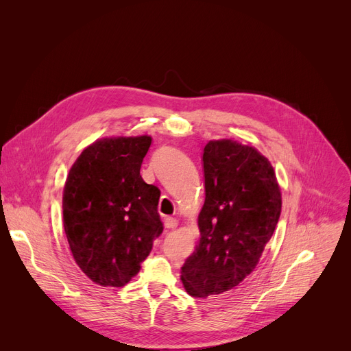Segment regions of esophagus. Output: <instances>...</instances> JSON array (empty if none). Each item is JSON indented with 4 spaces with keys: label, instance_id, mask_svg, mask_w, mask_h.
Here are the masks:
<instances>
[{
    "label": "esophagus",
    "instance_id": "obj_1",
    "mask_svg": "<svg viewBox=\"0 0 351 351\" xmlns=\"http://www.w3.org/2000/svg\"><path fill=\"white\" fill-rule=\"evenodd\" d=\"M164 226L168 230H173L178 227V219L173 217H167V218H164Z\"/></svg>",
    "mask_w": 351,
    "mask_h": 351
}]
</instances>
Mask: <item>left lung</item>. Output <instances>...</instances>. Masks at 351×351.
<instances>
[{
  "label": "left lung",
  "mask_w": 351,
  "mask_h": 351,
  "mask_svg": "<svg viewBox=\"0 0 351 351\" xmlns=\"http://www.w3.org/2000/svg\"><path fill=\"white\" fill-rule=\"evenodd\" d=\"M202 161L200 242L180 269L184 290L196 298L230 291L253 271L281 213L274 169L253 147L210 141Z\"/></svg>",
  "instance_id": "obj_1"
}]
</instances>
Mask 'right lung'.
Masks as SVG:
<instances>
[{"label": "right lung", "mask_w": 351, "mask_h": 351, "mask_svg": "<svg viewBox=\"0 0 351 351\" xmlns=\"http://www.w3.org/2000/svg\"><path fill=\"white\" fill-rule=\"evenodd\" d=\"M151 137L104 138L85 148L66 180L62 222L80 269L104 287H123L141 269L164 227L159 189L140 175Z\"/></svg>", "instance_id": "1"}]
</instances>
